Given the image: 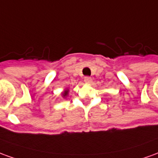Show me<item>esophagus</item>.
<instances>
[{
  "mask_svg": "<svg viewBox=\"0 0 158 158\" xmlns=\"http://www.w3.org/2000/svg\"><path fill=\"white\" fill-rule=\"evenodd\" d=\"M85 82L86 83V84H91L92 83V79L90 78V77H85Z\"/></svg>",
  "mask_w": 158,
  "mask_h": 158,
  "instance_id": "34e87169",
  "label": "esophagus"
}]
</instances>
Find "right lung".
Masks as SVG:
<instances>
[{"label": "right lung", "instance_id": "right-lung-1", "mask_svg": "<svg viewBox=\"0 0 158 158\" xmlns=\"http://www.w3.org/2000/svg\"><path fill=\"white\" fill-rule=\"evenodd\" d=\"M68 93H69V89H68V88L65 89L63 92L61 93V97H62V98H67V97L68 96Z\"/></svg>", "mask_w": 158, "mask_h": 158}]
</instances>
